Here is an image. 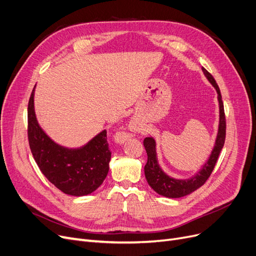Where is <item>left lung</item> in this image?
Here are the masks:
<instances>
[{
  "label": "left lung",
  "instance_id": "obj_1",
  "mask_svg": "<svg viewBox=\"0 0 256 256\" xmlns=\"http://www.w3.org/2000/svg\"><path fill=\"white\" fill-rule=\"evenodd\" d=\"M204 74L207 80L216 88L218 92V100L220 106V122H218V131L216 140V144L210 153L208 160L204 164L202 169L190 178L186 180H178L169 176L167 173L162 171L160 168L158 156H156V142L153 138H146L144 140V146L147 152L148 160L145 165V176L149 184V186L154 190L160 196H166L169 198H178L188 196V194L196 191L202 187L206 180L209 178L211 172L216 166V160L218 158L220 153L224 147V138H226V118H224V104L222 100V94L220 88L216 84V80L208 72L205 68H202Z\"/></svg>",
  "mask_w": 256,
  "mask_h": 256
}]
</instances>
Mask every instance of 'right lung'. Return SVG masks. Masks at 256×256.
Masks as SVG:
<instances>
[{
    "label": "right lung",
    "instance_id": "add662e5",
    "mask_svg": "<svg viewBox=\"0 0 256 256\" xmlns=\"http://www.w3.org/2000/svg\"><path fill=\"white\" fill-rule=\"evenodd\" d=\"M34 89L28 103V140L40 170L69 196H83L96 191L109 171L111 152L103 130L80 148H66L51 140L38 125L34 112Z\"/></svg>",
    "mask_w": 256,
    "mask_h": 256
}]
</instances>
